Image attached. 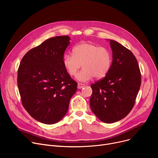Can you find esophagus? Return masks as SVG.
<instances>
[{"label":"esophagus","mask_w":158,"mask_h":158,"mask_svg":"<svg viewBox=\"0 0 158 158\" xmlns=\"http://www.w3.org/2000/svg\"><path fill=\"white\" fill-rule=\"evenodd\" d=\"M85 86V85L82 84V83H78V85H77V88L79 89H81L82 88H84Z\"/></svg>","instance_id":"34e87169"}]
</instances>
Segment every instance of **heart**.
<instances>
[{
  "instance_id": "1",
  "label": "heart",
  "mask_w": 158,
  "mask_h": 158,
  "mask_svg": "<svg viewBox=\"0 0 158 158\" xmlns=\"http://www.w3.org/2000/svg\"><path fill=\"white\" fill-rule=\"evenodd\" d=\"M65 69L71 76H76L82 65V69L77 78L86 82L94 77L101 79L108 73L112 64V55L108 48L82 43L72 49V54H65L63 59Z\"/></svg>"
}]
</instances>
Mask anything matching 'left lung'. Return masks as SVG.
<instances>
[{"label": "left lung", "instance_id": "obj_1", "mask_svg": "<svg viewBox=\"0 0 158 158\" xmlns=\"http://www.w3.org/2000/svg\"><path fill=\"white\" fill-rule=\"evenodd\" d=\"M113 51L111 69L102 79L91 85L90 107L99 120L111 123L126 117L135 105L141 85L136 58L119 43L110 40Z\"/></svg>", "mask_w": 158, "mask_h": 158}]
</instances>
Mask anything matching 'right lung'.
<instances>
[{"label": "right lung", "mask_w": 158, "mask_h": 158, "mask_svg": "<svg viewBox=\"0 0 158 158\" xmlns=\"http://www.w3.org/2000/svg\"><path fill=\"white\" fill-rule=\"evenodd\" d=\"M69 36L46 40L24 55L18 69L22 104L35 120L45 124L61 120L67 113L77 83L63 65Z\"/></svg>", "instance_id": "right-lung-1"}]
</instances>
